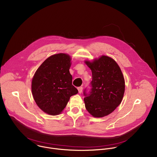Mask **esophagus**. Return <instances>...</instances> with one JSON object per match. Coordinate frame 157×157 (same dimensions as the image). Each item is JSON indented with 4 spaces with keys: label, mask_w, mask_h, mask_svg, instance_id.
I'll return each mask as SVG.
<instances>
[{
    "label": "esophagus",
    "mask_w": 157,
    "mask_h": 157,
    "mask_svg": "<svg viewBox=\"0 0 157 157\" xmlns=\"http://www.w3.org/2000/svg\"><path fill=\"white\" fill-rule=\"evenodd\" d=\"M77 89H78V93H81L82 92V90H83V88H82V86H80V87H78Z\"/></svg>",
    "instance_id": "esophagus-1"
}]
</instances>
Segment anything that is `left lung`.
<instances>
[{"label": "left lung", "mask_w": 157, "mask_h": 157, "mask_svg": "<svg viewBox=\"0 0 157 157\" xmlns=\"http://www.w3.org/2000/svg\"><path fill=\"white\" fill-rule=\"evenodd\" d=\"M92 72L91 88L83 94L85 108L94 117H103L118 107L124 93V80L121 71L112 58L102 56L93 61H85Z\"/></svg>", "instance_id": "1"}]
</instances>
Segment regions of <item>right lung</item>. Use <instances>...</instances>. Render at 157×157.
<instances>
[{"mask_svg": "<svg viewBox=\"0 0 157 157\" xmlns=\"http://www.w3.org/2000/svg\"><path fill=\"white\" fill-rule=\"evenodd\" d=\"M69 55L59 53L48 58L37 69L32 80L35 102L44 112L56 115L66 107L70 98L78 93L72 85Z\"/></svg>", "mask_w": 157, "mask_h": 157, "instance_id": "1", "label": "right lung"}]
</instances>
